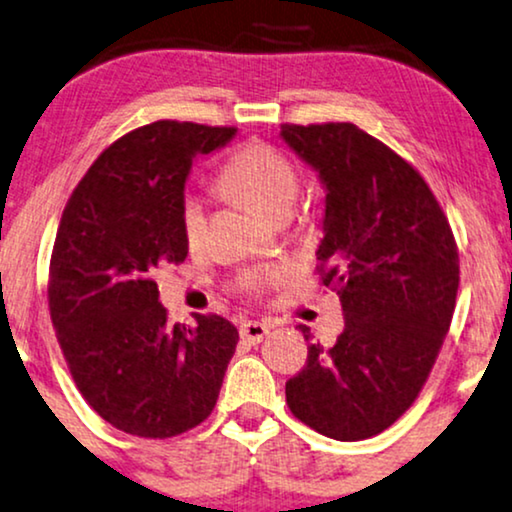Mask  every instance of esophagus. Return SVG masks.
Listing matches in <instances>:
<instances>
[{"instance_id": "34e87169", "label": "esophagus", "mask_w": 512, "mask_h": 512, "mask_svg": "<svg viewBox=\"0 0 512 512\" xmlns=\"http://www.w3.org/2000/svg\"><path fill=\"white\" fill-rule=\"evenodd\" d=\"M241 339L248 344H260L264 337L269 335V325L267 323H260V320H245L241 325Z\"/></svg>"}]
</instances>
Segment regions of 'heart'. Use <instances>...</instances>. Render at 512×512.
I'll return each instance as SVG.
<instances>
[{
    "label": "heart",
    "mask_w": 512,
    "mask_h": 512,
    "mask_svg": "<svg viewBox=\"0 0 512 512\" xmlns=\"http://www.w3.org/2000/svg\"><path fill=\"white\" fill-rule=\"evenodd\" d=\"M222 185L238 199L255 208L264 217H274L290 210L297 199L299 180L292 161L276 147L252 142L231 156L222 170ZM206 227V203L199 196H189L182 206V236L189 245L199 243ZM262 278L250 276L248 285H257Z\"/></svg>",
    "instance_id": "1"
}]
</instances>
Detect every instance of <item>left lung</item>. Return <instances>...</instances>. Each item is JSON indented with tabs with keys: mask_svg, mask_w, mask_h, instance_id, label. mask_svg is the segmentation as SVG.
<instances>
[{
	"mask_svg": "<svg viewBox=\"0 0 512 512\" xmlns=\"http://www.w3.org/2000/svg\"><path fill=\"white\" fill-rule=\"evenodd\" d=\"M281 138L325 189L316 260L344 311L335 346L309 344L285 400L327 438H372L414 403L438 358L459 252L424 177L384 142L353 124H285Z\"/></svg>",
	"mask_w": 512,
	"mask_h": 512,
	"instance_id": "1",
	"label": "left lung"
}]
</instances>
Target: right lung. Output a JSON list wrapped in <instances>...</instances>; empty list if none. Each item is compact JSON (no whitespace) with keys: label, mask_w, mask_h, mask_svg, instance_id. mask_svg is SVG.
<instances>
[{"label":"right lung","mask_w":512,"mask_h":512,"mask_svg":"<svg viewBox=\"0 0 512 512\" xmlns=\"http://www.w3.org/2000/svg\"><path fill=\"white\" fill-rule=\"evenodd\" d=\"M236 128L156 121L98 156L67 201L49 306L74 384L119 431L173 438L213 412L238 344L222 316L168 325L156 267L185 262V185L194 161Z\"/></svg>","instance_id":"1"}]
</instances>
